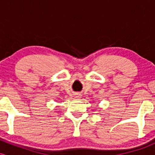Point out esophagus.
<instances>
[{
	"label": "esophagus",
	"instance_id": "esophagus-1",
	"mask_svg": "<svg viewBox=\"0 0 155 155\" xmlns=\"http://www.w3.org/2000/svg\"><path fill=\"white\" fill-rule=\"evenodd\" d=\"M80 97H81V95H80L79 93H76L75 94V97H76V98H79Z\"/></svg>",
	"mask_w": 155,
	"mask_h": 155
}]
</instances>
